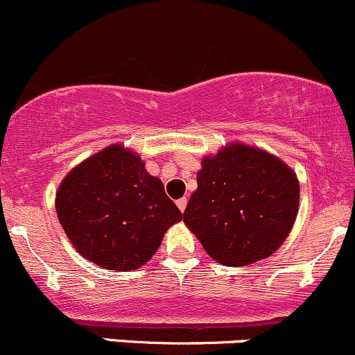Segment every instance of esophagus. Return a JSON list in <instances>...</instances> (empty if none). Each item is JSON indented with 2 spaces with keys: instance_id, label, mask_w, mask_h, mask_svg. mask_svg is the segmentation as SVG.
<instances>
[{
  "instance_id": "esophagus-1",
  "label": "esophagus",
  "mask_w": 355,
  "mask_h": 355,
  "mask_svg": "<svg viewBox=\"0 0 355 355\" xmlns=\"http://www.w3.org/2000/svg\"><path fill=\"white\" fill-rule=\"evenodd\" d=\"M176 205H178V208H179V210H181V211H184L186 205H188V200H186V198H179L178 202H176Z\"/></svg>"
}]
</instances>
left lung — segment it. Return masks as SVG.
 Masks as SVG:
<instances>
[{
	"label": "left lung",
	"mask_w": 355,
	"mask_h": 355,
	"mask_svg": "<svg viewBox=\"0 0 355 355\" xmlns=\"http://www.w3.org/2000/svg\"><path fill=\"white\" fill-rule=\"evenodd\" d=\"M184 224L210 258L248 266L275 253L294 227L299 179L279 157L232 141L202 160Z\"/></svg>",
	"instance_id": "left-lung-1"
}]
</instances>
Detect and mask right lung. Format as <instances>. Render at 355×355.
Returning <instances> with one entry per match:
<instances>
[{
  "mask_svg": "<svg viewBox=\"0 0 355 355\" xmlns=\"http://www.w3.org/2000/svg\"><path fill=\"white\" fill-rule=\"evenodd\" d=\"M56 214L76 251L101 268L130 272L150 259L181 210L137 152L109 145L80 162L56 191Z\"/></svg>",
  "mask_w": 355,
  "mask_h": 355,
  "instance_id": "obj_1",
  "label": "right lung"
}]
</instances>
